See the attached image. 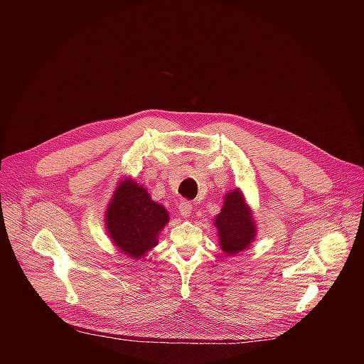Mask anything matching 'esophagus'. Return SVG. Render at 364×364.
<instances>
[{
    "mask_svg": "<svg viewBox=\"0 0 364 364\" xmlns=\"http://www.w3.org/2000/svg\"><path fill=\"white\" fill-rule=\"evenodd\" d=\"M191 210H193V204H191L190 201H183V203H180L178 212H180V215H181L183 218H188L190 213H191Z\"/></svg>",
    "mask_w": 364,
    "mask_h": 364,
    "instance_id": "34e87169",
    "label": "esophagus"
}]
</instances>
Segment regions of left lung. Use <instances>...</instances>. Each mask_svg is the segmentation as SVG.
I'll return each instance as SVG.
<instances>
[{"label":"left lung","mask_w":364,"mask_h":364,"mask_svg":"<svg viewBox=\"0 0 364 364\" xmlns=\"http://www.w3.org/2000/svg\"><path fill=\"white\" fill-rule=\"evenodd\" d=\"M215 225L219 230L222 250L228 255H236L249 247L256 235L252 213L239 190L228 193L225 205L218 215Z\"/></svg>","instance_id":"left-lung-1"}]
</instances>
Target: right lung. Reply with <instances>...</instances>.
<instances>
[{"instance_id": "add662e5", "label": "right lung", "mask_w": 364, "mask_h": 364, "mask_svg": "<svg viewBox=\"0 0 364 364\" xmlns=\"http://www.w3.org/2000/svg\"><path fill=\"white\" fill-rule=\"evenodd\" d=\"M168 223V212L152 201L144 187L128 180L115 190L107 212V229L117 247L139 259L152 246Z\"/></svg>"}]
</instances>
